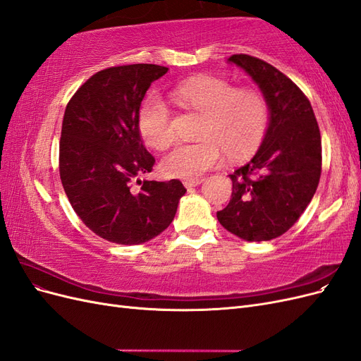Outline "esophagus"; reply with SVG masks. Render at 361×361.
<instances>
[{"mask_svg": "<svg viewBox=\"0 0 361 361\" xmlns=\"http://www.w3.org/2000/svg\"><path fill=\"white\" fill-rule=\"evenodd\" d=\"M203 182V179H187V180H183V185H185V188H194V187H197V185H200Z\"/></svg>", "mask_w": 361, "mask_h": 361, "instance_id": "obj_1", "label": "esophagus"}]
</instances>
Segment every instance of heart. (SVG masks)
I'll list each match as a JSON object with an SVG mask.
<instances>
[{
	"mask_svg": "<svg viewBox=\"0 0 361 361\" xmlns=\"http://www.w3.org/2000/svg\"><path fill=\"white\" fill-rule=\"evenodd\" d=\"M174 96L190 110L203 114L197 143H178L161 161L166 176L197 179L215 167L226 150L238 158L255 150L269 126L267 96L253 87H238L215 75H200L178 85ZM138 130L154 149L167 147L174 137L173 116L155 93L149 94L138 111Z\"/></svg>",
	"mask_w": 361,
	"mask_h": 361,
	"instance_id": "heart-1",
	"label": "heart"
}]
</instances>
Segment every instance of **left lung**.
<instances>
[{"label": "left lung", "mask_w": 361, "mask_h": 361, "mask_svg": "<svg viewBox=\"0 0 361 361\" xmlns=\"http://www.w3.org/2000/svg\"><path fill=\"white\" fill-rule=\"evenodd\" d=\"M228 61L253 78L269 104V126L257 154L232 174V199L220 224L245 241H269L298 221L318 188L322 146L310 101L269 63L247 54Z\"/></svg>", "instance_id": "8db88e82"}]
</instances>
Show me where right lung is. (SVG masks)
I'll list each match as a JSON object with an SVG mask.
<instances>
[{"instance_id": "right-lung-1", "label": "right lung", "mask_w": 361, "mask_h": 361, "mask_svg": "<svg viewBox=\"0 0 361 361\" xmlns=\"http://www.w3.org/2000/svg\"><path fill=\"white\" fill-rule=\"evenodd\" d=\"M169 68L123 64L96 72L63 116L59 170L81 221L106 241L134 245L170 226L187 192L179 179L138 180L154 169L138 130L141 101ZM137 180L140 188H134Z\"/></svg>"}]
</instances>
